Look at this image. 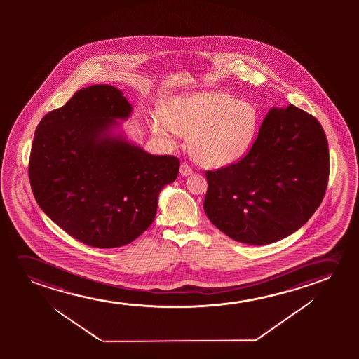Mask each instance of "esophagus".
Wrapping results in <instances>:
<instances>
[{
  "label": "esophagus",
  "mask_w": 359,
  "mask_h": 359,
  "mask_svg": "<svg viewBox=\"0 0 359 359\" xmlns=\"http://www.w3.org/2000/svg\"><path fill=\"white\" fill-rule=\"evenodd\" d=\"M180 174L184 175V177L190 175V174H192V168L190 167L187 162L182 163V165H180Z\"/></svg>",
  "instance_id": "obj_1"
}]
</instances>
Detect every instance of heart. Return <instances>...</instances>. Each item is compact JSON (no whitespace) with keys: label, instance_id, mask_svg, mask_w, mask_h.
<instances>
[{"label":"heart","instance_id":"heart-1","mask_svg":"<svg viewBox=\"0 0 359 359\" xmlns=\"http://www.w3.org/2000/svg\"><path fill=\"white\" fill-rule=\"evenodd\" d=\"M163 113L151 120L153 133L165 138L191 133L194 156L210 167H224L244 157L259 126L252 104L221 90L175 97L168 100Z\"/></svg>","mask_w":359,"mask_h":359}]
</instances>
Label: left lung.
I'll list each match as a JSON object with an SVG mask.
<instances>
[{"mask_svg":"<svg viewBox=\"0 0 359 359\" xmlns=\"http://www.w3.org/2000/svg\"><path fill=\"white\" fill-rule=\"evenodd\" d=\"M329 172V144L319 121L292 104L271 109L239 162L207 170L203 210L233 241L271 244L309 221Z\"/></svg>","mask_w":359,"mask_h":359,"instance_id":"1","label":"left lung"}]
</instances>
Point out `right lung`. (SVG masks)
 Returning a JSON list of instances; mask_svg holds the SVG:
<instances>
[{
    "label": "right lung",
    "mask_w": 359,
    "mask_h": 359,
    "mask_svg": "<svg viewBox=\"0 0 359 359\" xmlns=\"http://www.w3.org/2000/svg\"><path fill=\"white\" fill-rule=\"evenodd\" d=\"M131 105L123 92L94 84L41 118L30 151V187L40 208L69 236L109 249L141 236L156 217L158 195L177 177L175 156H153L111 137Z\"/></svg>",
    "instance_id": "obj_1"
}]
</instances>
